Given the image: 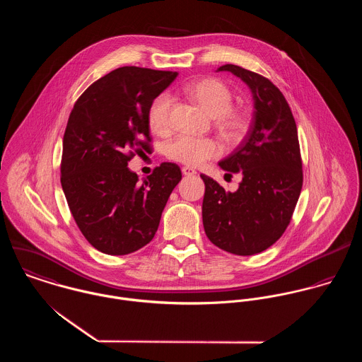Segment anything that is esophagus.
Instances as JSON below:
<instances>
[{
  "label": "esophagus",
  "instance_id": "obj_1",
  "mask_svg": "<svg viewBox=\"0 0 362 362\" xmlns=\"http://www.w3.org/2000/svg\"><path fill=\"white\" fill-rule=\"evenodd\" d=\"M181 171H182V174L187 175V177H192V175L197 174V171H195L194 168H191V167H182Z\"/></svg>",
  "mask_w": 362,
  "mask_h": 362
}]
</instances>
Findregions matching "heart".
<instances>
[{
	"label": "heart",
	"instance_id": "obj_1",
	"mask_svg": "<svg viewBox=\"0 0 362 362\" xmlns=\"http://www.w3.org/2000/svg\"><path fill=\"white\" fill-rule=\"evenodd\" d=\"M187 92L210 117H220V128L228 141H238L244 135L247 118L244 114L230 110L233 95L226 83L214 78H206L191 83ZM171 107L173 99L168 93H160L149 105L148 121L157 134H164L170 129ZM221 152L220 142L213 138L177 135L165 144L167 157L187 165H201L209 158L221 155Z\"/></svg>",
	"mask_w": 362,
	"mask_h": 362
}]
</instances>
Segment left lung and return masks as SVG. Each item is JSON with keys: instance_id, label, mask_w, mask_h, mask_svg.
Returning <instances> with one entry per match:
<instances>
[{"instance_id": "left-lung-1", "label": "left lung", "mask_w": 362, "mask_h": 362, "mask_svg": "<svg viewBox=\"0 0 362 362\" xmlns=\"http://www.w3.org/2000/svg\"><path fill=\"white\" fill-rule=\"evenodd\" d=\"M217 71L231 72L248 85L255 111L243 144L218 163L228 175H243L238 189L226 192L201 174L205 182L202 220L216 247L248 257L283 235L298 202L303 161L297 125L283 93L267 78L233 64Z\"/></svg>"}]
</instances>
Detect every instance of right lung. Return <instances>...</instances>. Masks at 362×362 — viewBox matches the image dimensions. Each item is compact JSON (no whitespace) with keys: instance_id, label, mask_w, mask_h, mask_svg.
<instances>
[{"instance_id":"add662e5","label":"right lung","mask_w":362,"mask_h":362,"mask_svg":"<svg viewBox=\"0 0 362 362\" xmlns=\"http://www.w3.org/2000/svg\"><path fill=\"white\" fill-rule=\"evenodd\" d=\"M177 75L139 66L114 69L92 83L69 114L62 191L85 238L107 255H127L149 244L181 181L174 163H161L142 184L127 167L135 153L151 151L149 105Z\"/></svg>"}]
</instances>
